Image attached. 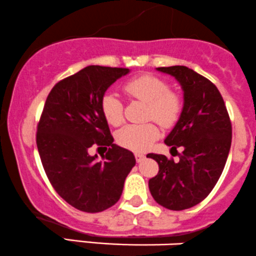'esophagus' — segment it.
<instances>
[{"label":"esophagus","instance_id":"34e87169","mask_svg":"<svg viewBox=\"0 0 256 256\" xmlns=\"http://www.w3.org/2000/svg\"><path fill=\"white\" fill-rule=\"evenodd\" d=\"M135 159H136L138 163H140V162H142L145 159V156L142 153H135Z\"/></svg>","mask_w":256,"mask_h":256}]
</instances>
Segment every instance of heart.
<instances>
[{"label":"heart","instance_id":"heart-1","mask_svg":"<svg viewBox=\"0 0 256 256\" xmlns=\"http://www.w3.org/2000/svg\"><path fill=\"white\" fill-rule=\"evenodd\" d=\"M123 91L128 97L139 99L147 104L146 118H153L164 127H170L178 120L182 102L177 93L170 91L166 81L154 75H141L127 81ZM104 118L111 126H120L123 121V105L112 92L104 93L100 100ZM159 128L154 122L127 124L117 133V142L134 152H144L158 139Z\"/></svg>","mask_w":256,"mask_h":256}]
</instances>
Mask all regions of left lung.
<instances>
[{
  "label": "left lung",
  "mask_w": 256,
  "mask_h": 256,
  "mask_svg": "<svg viewBox=\"0 0 256 256\" xmlns=\"http://www.w3.org/2000/svg\"><path fill=\"white\" fill-rule=\"evenodd\" d=\"M176 78L183 90V109L165 144L182 146L178 162L150 153L159 171L148 181L153 199L172 211L190 208L212 192L223 172L232 127L224 99L213 82L184 66L159 67Z\"/></svg>",
  "instance_id": "obj_1"
}]
</instances>
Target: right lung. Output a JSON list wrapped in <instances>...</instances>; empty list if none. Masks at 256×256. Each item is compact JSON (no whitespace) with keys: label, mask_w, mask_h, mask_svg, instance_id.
Segmentation results:
<instances>
[{"label":"right lung","mask_w":256,"mask_h":256,"mask_svg":"<svg viewBox=\"0 0 256 256\" xmlns=\"http://www.w3.org/2000/svg\"><path fill=\"white\" fill-rule=\"evenodd\" d=\"M128 68L88 66L52 87L37 126V147L48 178L57 194L82 212L97 213L121 198L134 154L114 144L100 110L105 91ZM110 147L102 161L92 146Z\"/></svg>","instance_id":"add662e5"}]
</instances>
